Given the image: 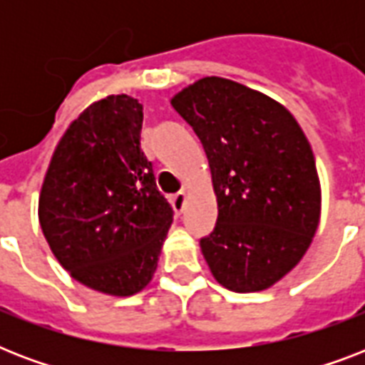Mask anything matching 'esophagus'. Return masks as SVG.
Wrapping results in <instances>:
<instances>
[{
	"mask_svg": "<svg viewBox=\"0 0 365 365\" xmlns=\"http://www.w3.org/2000/svg\"><path fill=\"white\" fill-rule=\"evenodd\" d=\"M185 202H187V197H185V193H183V191H180V193H176L174 197H172V206H174V210L176 212H183V208H185Z\"/></svg>",
	"mask_w": 365,
	"mask_h": 365,
	"instance_id": "34e87169",
	"label": "esophagus"
}]
</instances>
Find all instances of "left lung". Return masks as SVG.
<instances>
[{"instance_id":"8db88e82","label":"left lung","mask_w":365,"mask_h":365,"mask_svg":"<svg viewBox=\"0 0 365 365\" xmlns=\"http://www.w3.org/2000/svg\"><path fill=\"white\" fill-rule=\"evenodd\" d=\"M202 142L217 223L200 250L217 282L261 292L305 255L322 191L311 143L280 102L223 77H202L170 100Z\"/></svg>"}]
</instances>
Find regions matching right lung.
<instances>
[{
	"label": "right lung",
	"mask_w": 365,
	"mask_h": 365,
	"mask_svg": "<svg viewBox=\"0 0 365 365\" xmlns=\"http://www.w3.org/2000/svg\"><path fill=\"white\" fill-rule=\"evenodd\" d=\"M142 121L128 94L88 106L60 138L39 193L41 231L60 265L115 297L151 282L174 217L140 148Z\"/></svg>",
	"instance_id": "obj_1"
}]
</instances>
